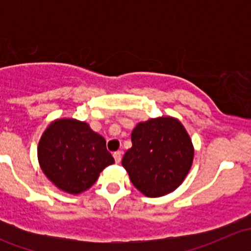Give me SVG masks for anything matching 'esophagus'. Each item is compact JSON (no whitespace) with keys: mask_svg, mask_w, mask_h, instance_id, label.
<instances>
[{"mask_svg":"<svg viewBox=\"0 0 251 251\" xmlns=\"http://www.w3.org/2000/svg\"><path fill=\"white\" fill-rule=\"evenodd\" d=\"M114 155V159H115V163L119 164L121 161V156H123V153L121 151H115V153L113 154Z\"/></svg>","mask_w":251,"mask_h":251,"instance_id":"34e87169","label":"esophagus"}]
</instances>
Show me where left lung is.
<instances>
[{
    "instance_id": "left-lung-1",
    "label": "left lung",
    "mask_w": 251,
    "mask_h": 251,
    "mask_svg": "<svg viewBox=\"0 0 251 251\" xmlns=\"http://www.w3.org/2000/svg\"><path fill=\"white\" fill-rule=\"evenodd\" d=\"M131 141L123 166L141 193L163 197L183 182L193 163L194 148L181 121L161 116L138 123Z\"/></svg>"
}]
</instances>
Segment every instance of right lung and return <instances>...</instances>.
<instances>
[{"label": "right lung", "instance_id": "obj_1", "mask_svg": "<svg viewBox=\"0 0 251 251\" xmlns=\"http://www.w3.org/2000/svg\"><path fill=\"white\" fill-rule=\"evenodd\" d=\"M37 158L47 178L69 194L90 188L103 169L114 163L104 138L75 119H57L48 125L39 142Z\"/></svg>", "mask_w": 251, "mask_h": 251}]
</instances>
